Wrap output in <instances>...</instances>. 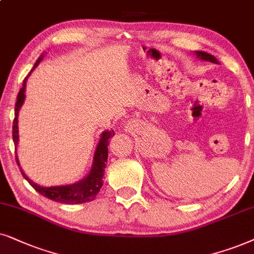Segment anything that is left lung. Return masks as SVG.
<instances>
[{"label": "left lung", "instance_id": "obj_1", "mask_svg": "<svg viewBox=\"0 0 254 254\" xmlns=\"http://www.w3.org/2000/svg\"><path fill=\"white\" fill-rule=\"evenodd\" d=\"M196 54H197V57L202 60H207V62H211V63H215V64H218V60L215 58L212 54H209L207 52H202V51H196Z\"/></svg>", "mask_w": 254, "mask_h": 254}]
</instances>
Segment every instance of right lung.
Returning <instances> with one entry per match:
<instances>
[{"label":"right lung","mask_w":254,"mask_h":254,"mask_svg":"<svg viewBox=\"0 0 254 254\" xmlns=\"http://www.w3.org/2000/svg\"><path fill=\"white\" fill-rule=\"evenodd\" d=\"M44 56L42 54L40 58L37 60L35 66L31 69V72L39 65V63L42 62ZM29 73V75L31 74ZM29 75L25 77L23 81V86L19 90L18 95H17V101L15 104V118H13V125H12V139L13 143H18V111L21 109L23 102L25 99V83L28 80ZM114 131H104L101 136L100 143L97 145L95 155H94V161H93V167L90 170L88 177H86L83 180L74 185H67V186H56V187H42L37 184L30 180L26 175L23 173L21 170V173L23 177L25 178V180L29 182L30 185L35 188L39 194H42L45 197L50 198V200L59 202V203H67V204H80V203H86V202L93 201L96 197V195L99 194L101 187L103 185V175H104V168H106V162L108 159V144H109L110 137L114 136ZM16 161L18 164V160ZM19 166V164H18Z\"/></svg>","instance_id":"right-lung-1"}]
</instances>
